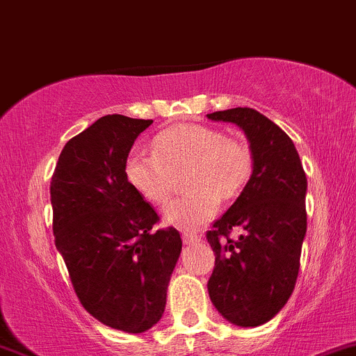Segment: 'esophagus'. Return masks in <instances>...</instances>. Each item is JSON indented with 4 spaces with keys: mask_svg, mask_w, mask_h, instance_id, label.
<instances>
[{
    "mask_svg": "<svg viewBox=\"0 0 356 356\" xmlns=\"http://www.w3.org/2000/svg\"><path fill=\"white\" fill-rule=\"evenodd\" d=\"M182 241L184 244H197L201 243V236L195 234V232H182Z\"/></svg>",
    "mask_w": 356,
    "mask_h": 356,
    "instance_id": "34e87169",
    "label": "esophagus"
}]
</instances>
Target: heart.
I'll return each instance as SVG.
<instances>
[{"instance_id":"obj_1","label":"heart","mask_w":356,"mask_h":356,"mask_svg":"<svg viewBox=\"0 0 356 356\" xmlns=\"http://www.w3.org/2000/svg\"><path fill=\"white\" fill-rule=\"evenodd\" d=\"M154 154L132 150L125 177L142 197L164 204L174 191L175 175L184 174L187 191L164 207V220L194 231L212 219L222 201L238 197L252 172V154L244 140L226 137L219 129L181 124L154 138Z\"/></svg>"}]
</instances>
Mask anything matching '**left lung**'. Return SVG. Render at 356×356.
<instances>
[{"mask_svg":"<svg viewBox=\"0 0 356 356\" xmlns=\"http://www.w3.org/2000/svg\"><path fill=\"white\" fill-rule=\"evenodd\" d=\"M246 136L252 172L239 197L207 232L216 266L207 291L232 325L259 326L288 303L306 236V174L293 140L254 108L207 113ZM232 229L245 232L231 240Z\"/></svg>","mask_w":356,"mask_h":356,"instance_id":"obj_1","label":"left lung"}]
</instances>
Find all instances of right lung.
Instances as JSON below:
<instances>
[{
  "label": "right lung",
  "mask_w": 356,
  "mask_h": 356,
  "mask_svg": "<svg viewBox=\"0 0 356 356\" xmlns=\"http://www.w3.org/2000/svg\"><path fill=\"white\" fill-rule=\"evenodd\" d=\"M152 120L105 115L70 138L51 177L53 234L76 296L100 323L144 333L162 318L181 256L177 229L152 232L157 212L125 177Z\"/></svg>",
  "instance_id": "right-lung-1"
}]
</instances>
